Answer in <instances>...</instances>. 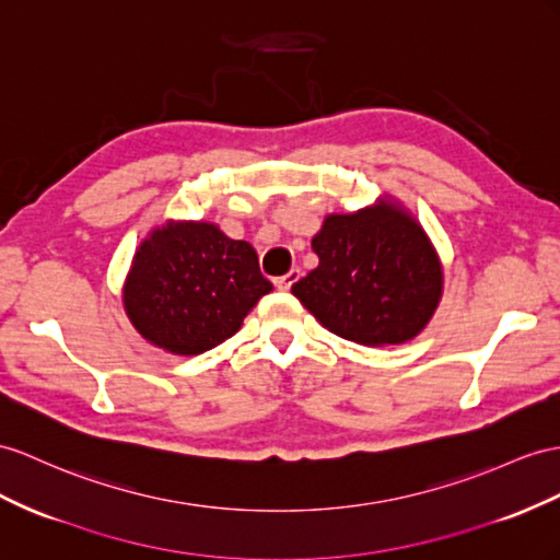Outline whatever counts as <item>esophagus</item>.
I'll list each match as a JSON object with an SVG mask.
<instances>
[{"mask_svg": "<svg viewBox=\"0 0 560 560\" xmlns=\"http://www.w3.org/2000/svg\"><path fill=\"white\" fill-rule=\"evenodd\" d=\"M300 279V269H291L289 275H283V277H279L277 281H275V285L279 291H291V285L295 283Z\"/></svg>", "mask_w": 560, "mask_h": 560, "instance_id": "1", "label": "esophagus"}]
</instances>
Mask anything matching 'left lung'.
Returning <instances> with one entry per match:
<instances>
[{
	"label": "left lung",
	"mask_w": 560,
	"mask_h": 560,
	"mask_svg": "<svg viewBox=\"0 0 560 560\" xmlns=\"http://www.w3.org/2000/svg\"><path fill=\"white\" fill-rule=\"evenodd\" d=\"M317 269L293 295L328 331L369 348L417 338L440 305L442 262L425 229L390 196L326 214L312 238Z\"/></svg>",
	"instance_id": "8db88e82"
}]
</instances>
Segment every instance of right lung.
Wrapping results in <instances>:
<instances>
[{
    "mask_svg": "<svg viewBox=\"0 0 560 560\" xmlns=\"http://www.w3.org/2000/svg\"><path fill=\"white\" fill-rule=\"evenodd\" d=\"M269 291L248 241L214 222L167 220L139 243L122 307L143 340L191 357L232 338Z\"/></svg>",
    "mask_w": 560,
    "mask_h": 560,
    "instance_id": "obj_1",
    "label": "right lung"
}]
</instances>
